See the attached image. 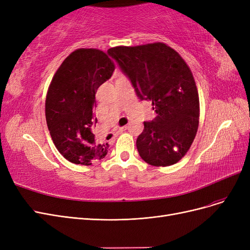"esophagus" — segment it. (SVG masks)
<instances>
[{"label":"esophagus","mask_w":250,"mask_h":250,"mask_svg":"<svg viewBox=\"0 0 250 250\" xmlns=\"http://www.w3.org/2000/svg\"><path fill=\"white\" fill-rule=\"evenodd\" d=\"M127 129V126H123V127H121L120 129H119V131L118 132H122V131H125Z\"/></svg>","instance_id":"34e87169"}]
</instances>
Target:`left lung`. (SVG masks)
Returning a JSON list of instances; mask_svg holds the SVG:
<instances>
[{
	"label": "left lung",
	"mask_w": 250,
	"mask_h": 250,
	"mask_svg": "<svg viewBox=\"0 0 250 250\" xmlns=\"http://www.w3.org/2000/svg\"><path fill=\"white\" fill-rule=\"evenodd\" d=\"M107 53L140 99L152 102L156 112L154 120L144 122L137 139L140 156L156 167L176 164L190 149L199 123V97L190 67L164 42L120 46Z\"/></svg>",
	"instance_id": "left-lung-1"
}]
</instances>
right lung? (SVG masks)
Returning a JSON list of instances; mask_svg holds the SVG:
<instances>
[{
  "mask_svg": "<svg viewBox=\"0 0 250 250\" xmlns=\"http://www.w3.org/2000/svg\"><path fill=\"white\" fill-rule=\"evenodd\" d=\"M115 71L109 56L98 49L72 52L58 67L46 98V120L53 143L65 160L89 166L107 154L108 144L97 143L96 93Z\"/></svg>",
  "mask_w": 250,
  "mask_h": 250,
  "instance_id": "add662e5",
  "label": "right lung"
}]
</instances>
